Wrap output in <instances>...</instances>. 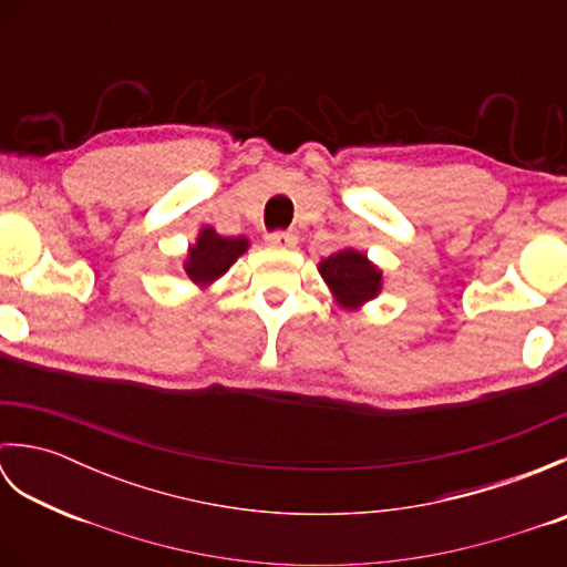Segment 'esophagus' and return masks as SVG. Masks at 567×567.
Segmentation results:
<instances>
[{
    "mask_svg": "<svg viewBox=\"0 0 567 567\" xmlns=\"http://www.w3.org/2000/svg\"><path fill=\"white\" fill-rule=\"evenodd\" d=\"M265 240H268V246H272V248H295L297 246V236L287 234V231H272L265 236Z\"/></svg>",
    "mask_w": 567,
    "mask_h": 567,
    "instance_id": "esophagus-1",
    "label": "esophagus"
}]
</instances>
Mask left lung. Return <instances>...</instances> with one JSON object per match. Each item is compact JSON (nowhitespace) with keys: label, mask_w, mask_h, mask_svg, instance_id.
<instances>
[{"label":"left lung","mask_w":567,"mask_h":567,"mask_svg":"<svg viewBox=\"0 0 567 567\" xmlns=\"http://www.w3.org/2000/svg\"><path fill=\"white\" fill-rule=\"evenodd\" d=\"M319 272L343 309H360L382 292V270L355 248H343L323 258Z\"/></svg>","instance_id":"obj_1"}]
</instances>
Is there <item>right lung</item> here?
Masks as SVG:
<instances>
[{
  "mask_svg": "<svg viewBox=\"0 0 567 567\" xmlns=\"http://www.w3.org/2000/svg\"><path fill=\"white\" fill-rule=\"evenodd\" d=\"M248 246L246 236H221L212 226H204L195 244L187 248L185 272L195 285L209 287L244 256Z\"/></svg>",
  "mask_w": 567,
  "mask_h": 567,
  "instance_id": "right-lung-1",
  "label": "right lung"
}]
</instances>
